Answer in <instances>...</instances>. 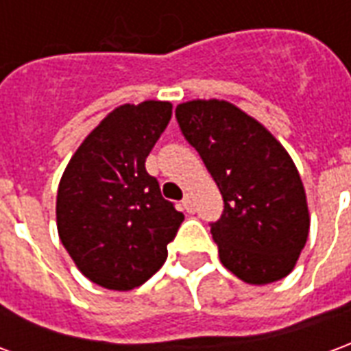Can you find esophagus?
I'll return each instance as SVG.
<instances>
[{"instance_id": "obj_1", "label": "esophagus", "mask_w": 351, "mask_h": 351, "mask_svg": "<svg viewBox=\"0 0 351 351\" xmlns=\"http://www.w3.org/2000/svg\"><path fill=\"white\" fill-rule=\"evenodd\" d=\"M182 206H184V210H186V213H190V214L195 210V205H193V197H191L190 193H186V195H184Z\"/></svg>"}]
</instances>
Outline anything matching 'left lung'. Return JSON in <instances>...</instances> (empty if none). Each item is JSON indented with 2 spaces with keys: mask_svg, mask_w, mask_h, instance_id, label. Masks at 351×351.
I'll list each match as a JSON object with an SVG mask.
<instances>
[{
  "mask_svg": "<svg viewBox=\"0 0 351 351\" xmlns=\"http://www.w3.org/2000/svg\"><path fill=\"white\" fill-rule=\"evenodd\" d=\"M223 197L210 221L226 269L248 284L287 276L308 239V206L297 167L276 138L228 101H188L175 110Z\"/></svg>",
  "mask_w": 351,
  "mask_h": 351,
  "instance_id": "8db88e82",
  "label": "left lung"
}]
</instances>
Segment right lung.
Listing matches in <instances>:
<instances>
[{
	"label": "right lung",
	"instance_id": "1",
	"mask_svg": "<svg viewBox=\"0 0 351 351\" xmlns=\"http://www.w3.org/2000/svg\"><path fill=\"white\" fill-rule=\"evenodd\" d=\"M167 101L114 108L84 138L60 180L58 233L93 284L128 291L167 259L184 214L163 199L145 161L171 120Z\"/></svg>",
	"mask_w": 351,
	"mask_h": 351
}]
</instances>
